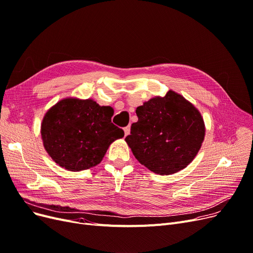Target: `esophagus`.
Listing matches in <instances>:
<instances>
[{"label": "esophagus", "mask_w": 253, "mask_h": 253, "mask_svg": "<svg viewBox=\"0 0 253 253\" xmlns=\"http://www.w3.org/2000/svg\"><path fill=\"white\" fill-rule=\"evenodd\" d=\"M124 132H125V136H127L130 133V126L124 127Z\"/></svg>", "instance_id": "esophagus-1"}]
</instances>
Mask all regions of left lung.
<instances>
[{"label":"left lung","instance_id":"obj_1","mask_svg":"<svg viewBox=\"0 0 253 253\" xmlns=\"http://www.w3.org/2000/svg\"><path fill=\"white\" fill-rule=\"evenodd\" d=\"M138 121L125 140L135 158L151 171L170 174L196 156L205 137L200 112L181 95L169 91L136 108Z\"/></svg>","mask_w":253,"mask_h":253}]
</instances>
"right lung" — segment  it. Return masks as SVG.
Returning <instances> with one entry per match:
<instances>
[{
    "instance_id": "obj_1",
    "label": "right lung",
    "mask_w": 253,
    "mask_h": 253,
    "mask_svg": "<svg viewBox=\"0 0 253 253\" xmlns=\"http://www.w3.org/2000/svg\"><path fill=\"white\" fill-rule=\"evenodd\" d=\"M114 109L92 99L67 98L53 105L43 118L41 136L52 160L80 171L99 164L112 142L124 131L112 123Z\"/></svg>"
}]
</instances>
